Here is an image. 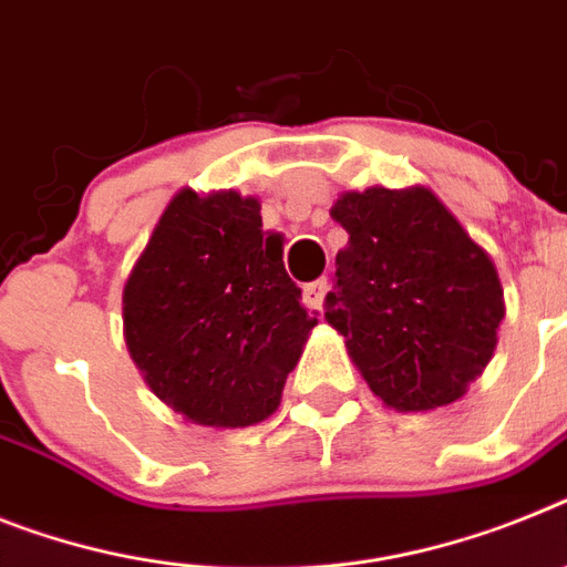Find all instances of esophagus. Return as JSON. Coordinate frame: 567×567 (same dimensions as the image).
Instances as JSON below:
<instances>
[{
    "label": "esophagus",
    "mask_w": 567,
    "mask_h": 567,
    "mask_svg": "<svg viewBox=\"0 0 567 567\" xmlns=\"http://www.w3.org/2000/svg\"><path fill=\"white\" fill-rule=\"evenodd\" d=\"M326 293H328V279H317V282L306 285V299L308 306L322 311V302H326Z\"/></svg>",
    "instance_id": "34e87169"
}]
</instances>
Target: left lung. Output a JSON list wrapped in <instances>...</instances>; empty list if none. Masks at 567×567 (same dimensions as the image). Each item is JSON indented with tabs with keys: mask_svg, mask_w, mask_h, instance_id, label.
Wrapping results in <instances>:
<instances>
[{
	"mask_svg": "<svg viewBox=\"0 0 567 567\" xmlns=\"http://www.w3.org/2000/svg\"><path fill=\"white\" fill-rule=\"evenodd\" d=\"M326 320L369 389L398 412L446 406L496 349L504 291L496 265L426 187L342 193Z\"/></svg>",
	"mask_w": 567,
	"mask_h": 567,
	"instance_id": "1",
	"label": "left lung"
}]
</instances>
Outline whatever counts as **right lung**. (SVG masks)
Instances as JSON below:
<instances>
[{"label":"right lung","instance_id":"add662e5","mask_svg":"<svg viewBox=\"0 0 567 567\" xmlns=\"http://www.w3.org/2000/svg\"><path fill=\"white\" fill-rule=\"evenodd\" d=\"M285 274L282 236L236 189H181L123 288V334L146 386L202 426L274 415L317 317Z\"/></svg>","mask_w":567,"mask_h":567}]
</instances>
